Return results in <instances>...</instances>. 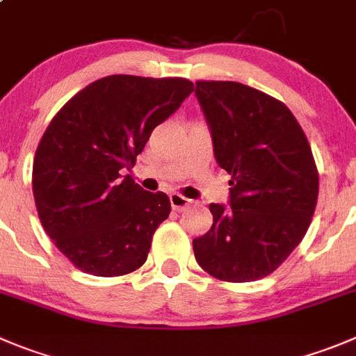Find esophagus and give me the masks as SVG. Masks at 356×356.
Listing matches in <instances>:
<instances>
[{"label":"esophagus","instance_id":"obj_1","mask_svg":"<svg viewBox=\"0 0 356 356\" xmlns=\"http://www.w3.org/2000/svg\"><path fill=\"white\" fill-rule=\"evenodd\" d=\"M170 204H172V207L175 209V211H184V209H188L189 205L193 204V202L189 200V198L182 197V195H179V193H172L170 195Z\"/></svg>","mask_w":356,"mask_h":356}]
</instances>
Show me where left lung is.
<instances>
[{
  "mask_svg": "<svg viewBox=\"0 0 356 356\" xmlns=\"http://www.w3.org/2000/svg\"><path fill=\"white\" fill-rule=\"evenodd\" d=\"M214 156L232 175L230 209L211 204L214 223L193 241L207 274L249 283L272 274L300 244L320 177L304 129L283 102L232 81H198Z\"/></svg>",
  "mask_w": 356,
  "mask_h": 356,
  "instance_id": "8db88e82",
  "label": "left lung"
}]
</instances>
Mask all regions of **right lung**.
Here are the masks:
<instances>
[{"instance_id": "add662e5", "label": "right lung", "mask_w": 356, "mask_h": 356, "mask_svg": "<svg viewBox=\"0 0 356 356\" xmlns=\"http://www.w3.org/2000/svg\"><path fill=\"white\" fill-rule=\"evenodd\" d=\"M193 91L181 77L108 75L52 118L35 152L33 195L43 230L82 272L115 277L145 264L170 198L121 170Z\"/></svg>"}]
</instances>
